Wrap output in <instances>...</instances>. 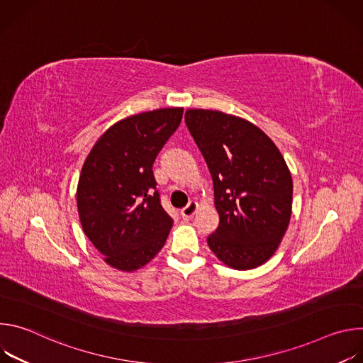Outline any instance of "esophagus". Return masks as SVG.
Here are the masks:
<instances>
[{"label":"esophagus","instance_id":"1","mask_svg":"<svg viewBox=\"0 0 363 363\" xmlns=\"http://www.w3.org/2000/svg\"><path fill=\"white\" fill-rule=\"evenodd\" d=\"M196 210H198V203L195 202V201H191L185 208H182L181 210V217L184 218V220H191L192 217H194V214L196 213Z\"/></svg>","mask_w":363,"mask_h":363}]
</instances>
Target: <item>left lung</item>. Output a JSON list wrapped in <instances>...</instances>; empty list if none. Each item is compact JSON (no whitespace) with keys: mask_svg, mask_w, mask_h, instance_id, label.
Instances as JSON below:
<instances>
[{"mask_svg":"<svg viewBox=\"0 0 363 363\" xmlns=\"http://www.w3.org/2000/svg\"><path fill=\"white\" fill-rule=\"evenodd\" d=\"M185 123L210 169L220 216L206 242L233 269L262 266L291 216L293 182L280 150L262 129L223 112L189 109Z\"/></svg>","mask_w":363,"mask_h":363,"instance_id":"8db88e82","label":"left lung"}]
</instances>
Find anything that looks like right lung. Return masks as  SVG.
Segmentation results:
<instances>
[{
  "instance_id": "obj_1",
  "label": "right lung",
  "mask_w": 363,
  "mask_h": 363,
  "mask_svg": "<svg viewBox=\"0 0 363 363\" xmlns=\"http://www.w3.org/2000/svg\"><path fill=\"white\" fill-rule=\"evenodd\" d=\"M182 113V108H169L129 116L103 133L84 161L77 186L80 223L115 269H140L168 238L172 218L152 167Z\"/></svg>"
}]
</instances>
